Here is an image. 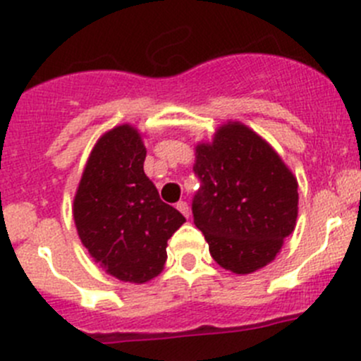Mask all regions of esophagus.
I'll return each instance as SVG.
<instances>
[{
	"mask_svg": "<svg viewBox=\"0 0 361 361\" xmlns=\"http://www.w3.org/2000/svg\"><path fill=\"white\" fill-rule=\"evenodd\" d=\"M176 207H178V211H180L181 214H183V216H190V207H188V204L185 202V201H180L176 204Z\"/></svg>",
	"mask_w": 361,
	"mask_h": 361,
	"instance_id": "esophagus-1",
	"label": "esophagus"
}]
</instances>
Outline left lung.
Masks as SVG:
<instances>
[{"label":"left lung","mask_w":361,"mask_h":361,"mask_svg":"<svg viewBox=\"0 0 361 361\" xmlns=\"http://www.w3.org/2000/svg\"><path fill=\"white\" fill-rule=\"evenodd\" d=\"M194 173L201 180L194 224L214 262L250 274L274 260L298 211L297 178L274 148L250 127L228 122L213 143L197 145Z\"/></svg>","instance_id":"left-lung-1"}]
</instances>
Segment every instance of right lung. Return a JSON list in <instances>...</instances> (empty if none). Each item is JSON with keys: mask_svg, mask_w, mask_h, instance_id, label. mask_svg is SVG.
Segmentation results:
<instances>
[{"mask_svg": "<svg viewBox=\"0 0 361 361\" xmlns=\"http://www.w3.org/2000/svg\"><path fill=\"white\" fill-rule=\"evenodd\" d=\"M147 148L134 127H115L96 143L73 202L83 246L120 281L147 283L160 274L167 239L185 216L162 202L143 171Z\"/></svg>", "mask_w": 361, "mask_h": 361, "instance_id": "add662e5", "label": "right lung"}]
</instances>
